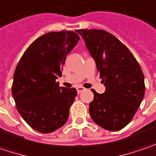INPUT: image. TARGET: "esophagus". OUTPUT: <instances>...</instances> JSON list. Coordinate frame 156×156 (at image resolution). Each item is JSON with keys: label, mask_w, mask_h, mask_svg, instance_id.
<instances>
[{"label": "esophagus", "mask_w": 156, "mask_h": 156, "mask_svg": "<svg viewBox=\"0 0 156 156\" xmlns=\"http://www.w3.org/2000/svg\"><path fill=\"white\" fill-rule=\"evenodd\" d=\"M85 87H83V86H78L77 87V91H78V93H80V92H82L83 91H85Z\"/></svg>", "instance_id": "1"}]
</instances>
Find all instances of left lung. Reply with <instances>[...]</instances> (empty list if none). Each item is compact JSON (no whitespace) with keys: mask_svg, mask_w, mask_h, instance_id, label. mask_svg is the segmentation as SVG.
<instances>
[{"mask_svg":"<svg viewBox=\"0 0 156 156\" xmlns=\"http://www.w3.org/2000/svg\"><path fill=\"white\" fill-rule=\"evenodd\" d=\"M78 33L85 40L105 86L103 94L92 90L90 115L101 127L119 131L132 120L143 99V72L131 51L109 32L78 30Z\"/></svg>","mask_w":156,"mask_h":156,"instance_id":"8db88e82","label":"left lung"}]
</instances>
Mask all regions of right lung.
Here are the masks:
<instances>
[{"mask_svg":"<svg viewBox=\"0 0 156 156\" xmlns=\"http://www.w3.org/2000/svg\"><path fill=\"white\" fill-rule=\"evenodd\" d=\"M78 40L73 31L44 34L29 46L16 68L12 95L17 111L37 132H54L68 119L77 90L59 87L56 79Z\"/></svg>","mask_w":156,"mask_h":156,"instance_id":"1","label":"right lung"}]
</instances>
